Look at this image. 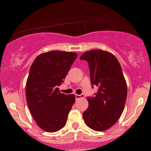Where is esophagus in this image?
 <instances>
[{
  "label": "esophagus",
  "instance_id": "34e87169",
  "mask_svg": "<svg viewBox=\"0 0 151 151\" xmlns=\"http://www.w3.org/2000/svg\"><path fill=\"white\" fill-rule=\"evenodd\" d=\"M75 97L76 99H79L81 98H84V94H75Z\"/></svg>",
  "mask_w": 151,
  "mask_h": 151
}]
</instances>
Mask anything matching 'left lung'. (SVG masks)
I'll use <instances>...</instances> for the list:
<instances>
[{
    "mask_svg": "<svg viewBox=\"0 0 151 151\" xmlns=\"http://www.w3.org/2000/svg\"><path fill=\"white\" fill-rule=\"evenodd\" d=\"M89 64L91 82L99 86L94 97L87 98L89 106L83 113L86 126L96 131L113 126L124 109L127 84L115 56L102 50L87 51L80 57Z\"/></svg>",
    "mask_w": 151,
    "mask_h": 151,
    "instance_id": "1",
    "label": "left lung"
}]
</instances>
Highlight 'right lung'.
<instances>
[{"mask_svg": "<svg viewBox=\"0 0 151 151\" xmlns=\"http://www.w3.org/2000/svg\"><path fill=\"white\" fill-rule=\"evenodd\" d=\"M77 53L50 51L39 55L31 65L26 82V101L37 126L56 132L65 126L75 101L74 94L59 91Z\"/></svg>", "mask_w": 151, "mask_h": 151, "instance_id": "obj_1", "label": "right lung"}]
</instances>
